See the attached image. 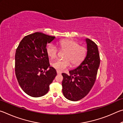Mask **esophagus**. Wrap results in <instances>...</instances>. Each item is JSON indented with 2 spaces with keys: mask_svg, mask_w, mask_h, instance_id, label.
I'll list each match as a JSON object with an SVG mask.
<instances>
[{
  "mask_svg": "<svg viewBox=\"0 0 123 123\" xmlns=\"http://www.w3.org/2000/svg\"><path fill=\"white\" fill-rule=\"evenodd\" d=\"M57 74H61V72L59 71H58V70H57Z\"/></svg>",
  "mask_w": 123,
  "mask_h": 123,
  "instance_id": "34e87169",
  "label": "esophagus"
}]
</instances>
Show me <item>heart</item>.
<instances>
[{
  "label": "heart",
  "instance_id": "heart-1",
  "mask_svg": "<svg viewBox=\"0 0 123 123\" xmlns=\"http://www.w3.org/2000/svg\"><path fill=\"white\" fill-rule=\"evenodd\" d=\"M57 45L60 49L66 50L64 55L65 59L56 60L51 63L53 68L59 71L68 68L70 63L73 66L78 65L84 59L86 54L85 47L79 45L78 43L74 40H60L57 43ZM46 53L49 58L54 59L57 56L58 49L55 45L50 44L47 47Z\"/></svg>",
  "mask_w": 123,
  "mask_h": 123
}]
</instances>
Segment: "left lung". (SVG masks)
<instances>
[{
    "label": "left lung",
    "instance_id": "left-lung-1",
    "mask_svg": "<svg viewBox=\"0 0 123 123\" xmlns=\"http://www.w3.org/2000/svg\"><path fill=\"white\" fill-rule=\"evenodd\" d=\"M87 54L80 65L69 71V75L63 73V93L66 98L78 101L87 95L95 82L100 65L97 45L89 38L85 39Z\"/></svg>",
    "mask_w": 123,
    "mask_h": 123
}]
</instances>
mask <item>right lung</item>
<instances>
[{"instance_id":"add662e5","label":"right lung","mask_w":123,"mask_h":123,"mask_svg":"<svg viewBox=\"0 0 123 123\" xmlns=\"http://www.w3.org/2000/svg\"><path fill=\"white\" fill-rule=\"evenodd\" d=\"M55 38L35 32L24 37L16 49V76L21 89L30 96L39 97L46 94L57 75L55 68L49 66L46 53L47 44Z\"/></svg>"}]
</instances>
